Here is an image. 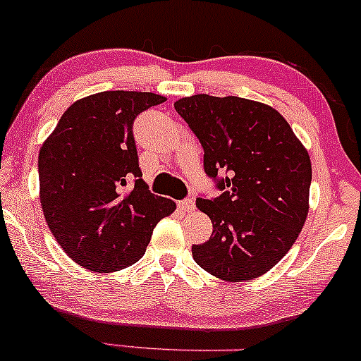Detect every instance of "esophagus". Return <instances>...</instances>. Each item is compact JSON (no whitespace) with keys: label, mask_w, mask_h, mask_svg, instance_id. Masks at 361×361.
I'll list each match as a JSON object with an SVG mask.
<instances>
[{"label":"esophagus","mask_w":361,"mask_h":361,"mask_svg":"<svg viewBox=\"0 0 361 361\" xmlns=\"http://www.w3.org/2000/svg\"><path fill=\"white\" fill-rule=\"evenodd\" d=\"M180 209L183 212H193L195 210V200L193 198H185V200L180 202Z\"/></svg>","instance_id":"34e87169"}]
</instances>
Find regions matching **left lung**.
<instances>
[{"mask_svg":"<svg viewBox=\"0 0 361 361\" xmlns=\"http://www.w3.org/2000/svg\"><path fill=\"white\" fill-rule=\"evenodd\" d=\"M204 147V168L221 190L197 198L212 221L193 259L227 281L271 270L299 238L309 212L310 157L288 122L271 106L239 97L193 94L175 103ZM226 175L218 178V173Z\"/></svg>","mask_w":361,"mask_h":361,"instance_id":"8db88e82","label":"left lung"}]
</instances>
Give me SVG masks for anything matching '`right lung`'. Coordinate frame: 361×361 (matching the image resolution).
<instances>
[{"label": "right lung", "instance_id": "add662e5", "mask_svg": "<svg viewBox=\"0 0 361 361\" xmlns=\"http://www.w3.org/2000/svg\"><path fill=\"white\" fill-rule=\"evenodd\" d=\"M166 98L102 91L74 102L39 152L40 205L49 229L74 263L110 273L142 258L152 229L175 212L149 192L132 126Z\"/></svg>", "mask_w": 361, "mask_h": 361}]
</instances>
